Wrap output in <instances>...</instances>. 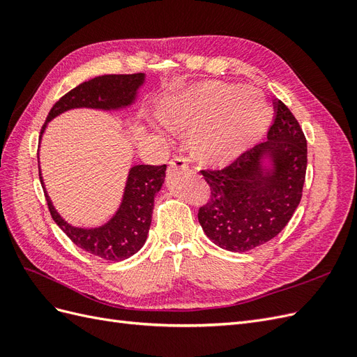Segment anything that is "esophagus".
I'll use <instances>...</instances> for the list:
<instances>
[{"label": "esophagus", "instance_id": "obj_1", "mask_svg": "<svg viewBox=\"0 0 357 357\" xmlns=\"http://www.w3.org/2000/svg\"><path fill=\"white\" fill-rule=\"evenodd\" d=\"M169 168H171L172 171H177V169L186 171V169H189V164H188L186 158L176 156V158H172V159L169 160Z\"/></svg>", "mask_w": 357, "mask_h": 357}]
</instances>
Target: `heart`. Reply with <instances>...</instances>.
Listing matches in <instances>:
<instances>
[{
	"label": "heart",
	"instance_id": "1",
	"mask_svg": "<svg viewBox=\"0 0 357 357\" xmlns=\"http://www.w3.org/2000/svg\"><path fill=\"white\" fill-rule=\"evenodd\" d=\"M265 96L256 89L208 82L172 93L159 117L171 129H192L190 144L204 159L228 160L262 137L269 122Z\"/></svg>",
	"mask_w": 357,
	"mask_h": 357
}]
</instances>
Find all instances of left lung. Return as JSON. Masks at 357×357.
I'll return each instance as SVG.
<instances>
[{"label":"left lung","mask_w":357,"mask_h":357,"mask_svg":"<svg viewBox=\"0 0 357 357\" xmlns=\"http://www.w3.org/2000/svg\"><path fill=\"white\" fill-rule=\"evenodd\" d=\"M266 139L220 169H202L210 201L199 207L205 235L229 252L273 240L294 215L307 171V139L287 107L274 101Z\"/></svg>","instance_id":"obj_1"}]
</instances>
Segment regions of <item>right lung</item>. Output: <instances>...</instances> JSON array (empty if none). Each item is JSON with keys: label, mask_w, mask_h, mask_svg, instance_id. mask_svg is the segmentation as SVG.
Returning <instances> with one entry per match:
<instances>
[{"label": "right lung", "mask_w": 357, "mask_h": 357, "mask_svg": "<svg viewBox=\"0 0 357 357\" xmlns=\"http://www.w3.org/2000/svg\"><path fill=\"white\" fill-rule=\"evenodd\" d=\"M144 79L143 73L107 74L75 86L52 107L46 123L41 128L40 142L47 123L63 112L73 109L112 112L132 105ZM165 171L167 165H134L129 169L123 198L116 214L102 226L88 229L75 228L61 218L47 195L41 171L38 172L52 219L68 238L84 252L105 261L119 262L131 257L144 245L152 223L155 197L164 185Z\"/></svg>", "instance_id": "right-lung-1"}]
</instances>
